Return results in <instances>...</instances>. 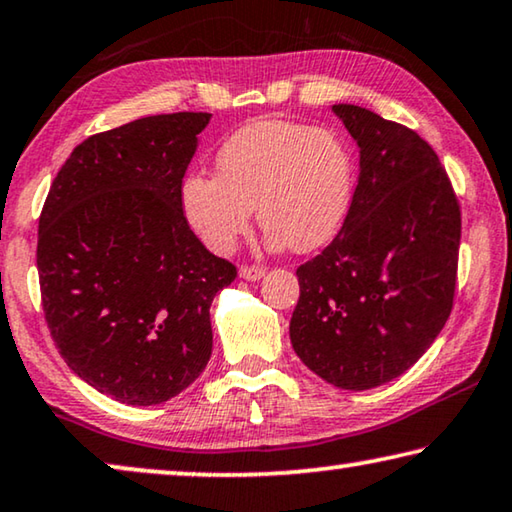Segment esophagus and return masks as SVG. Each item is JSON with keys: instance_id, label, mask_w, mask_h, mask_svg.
Wrapping results in <instances>:
<instances>
[{"instance_id": "1", "label": "esophagus", "mask_w": 512, "mask_h": 512, "mask_svg": "<svg viewBox=\"0 0 512 512\" xmlns=\"http://www.w3.org/2000/svg\"><path fill=\"white\" fill-rule=\"evenodd\" d=\"M265 274V267L263 265H242L240 267V277L247 279V281H258Z\"/></svg>"}]
</instances>
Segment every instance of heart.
<instances>
[{
  "label": "heart",
  "mask_w": 512,
  "mask_h": 512,
  "mask_svg": "<svg viewBox=\"0 0 512 512\" xmlns=\"http://www.w3.org/2000/svg\"><path fill=\"white\" fill-rule=\"evenodd\" d=\"M352 194L355 162L334 132L265 119L224 141L217 176L185 178L183 210L217 254H229L247 235L254 208L272 247L313 251L341 229Z\"/></svg>",
  "instance_id": "heart-1"
}]
</instances>
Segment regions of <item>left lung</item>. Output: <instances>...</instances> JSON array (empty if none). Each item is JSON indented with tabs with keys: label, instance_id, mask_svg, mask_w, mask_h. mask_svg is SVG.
I'll list each match as a JSON object with an SVG mask.
<instances>
[{
	"label": "left lung",
	"instance_id": "left-lung-1",
	"mask_svg": "<svg viewBox=\"0 0 512 512\" xmlns=\"http://www.w3.org/2000/svg\"><path fill=\"white\" fill-rule=\"evenodd\" d=\"M332 109L359 146V180L341 231L297 267L290 343L325 382L364 391L414 366L451 316L460 203L414 130L357 105Z\"/></svg>",
	"mask_w": 512,
	"mask_h": 512
}]
</instances>
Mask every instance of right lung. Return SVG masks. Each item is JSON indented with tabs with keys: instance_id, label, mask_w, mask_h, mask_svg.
<instances>
[{
	"instance_id": "obj_1",
	"label": "right lung",
	"mask_w": 512,
	"mask_h": 512,
	"mask_svg": "<svg viewBox=\"0 0 512 512\" xmlns=\"http://www.w3.org/2000/svg\"><path fill=\"white\" fill-rule=\"evenodd\" d=\"M210 114H157L84 139L38 219L45 322L70 371L128 405L201 375L210 304L238 277L183 212V176Z\"/></svg>"
}]
</instances>
